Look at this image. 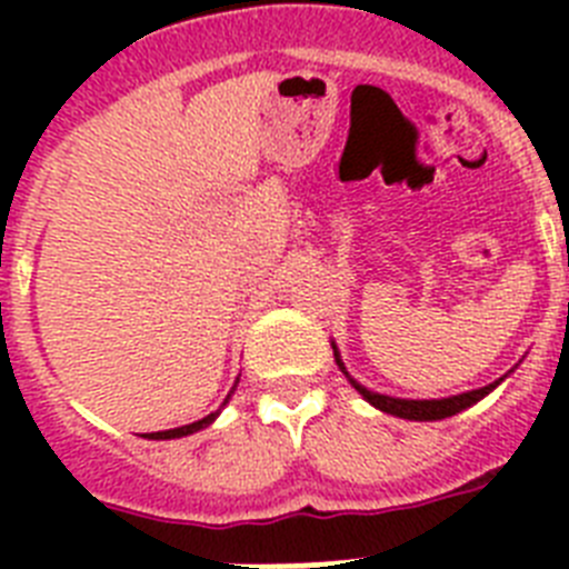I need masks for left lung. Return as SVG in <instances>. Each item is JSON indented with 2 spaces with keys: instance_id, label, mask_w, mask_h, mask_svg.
<instances>
[{
  "instance_id": "1",
  "label": "left lung",
  "mask_w": 569,
  "mask_h": 569,
  "mask_svg": "<svg viewBox=\"0 0 569 569\" xmlns=\"http://www.w3.org/2000/svg\"><path fill=\"white\" fill-rule=\"evenodd\" d=\"M333 353H336V347H333ZM336 365H339L341 373L347 376V370H345V365H341L339 353H336ZM350 381H353V379H350ZM496 385H499V381H496ZM496 385H487V387H481V390H470V393H461V396H450V399L410 401V399H390V396L373 393V390L361 387L359 381H353L356 390H359V393L365 396L370 405L379 407V410H385V413H390V416H399V419H413V421H436V419H447V416H456L459 410H465V407H470V405H476L479 399H485V396L490 393Z\"/></svg>"
}]
</instances>
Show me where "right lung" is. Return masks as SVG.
<instances>
[{"label":"right lung","mask_w":569,"mask_h":569,"mask_svg":"<svg viewBox=\"0 0 569 569\" xmlns=\"http://www.w3.org/2000/svg\"><path fill=\"white\" fill-rule=\"evenodd\" d=\"M219 416V410L210 416H204L202 421H193V425H184V427H173V430H162V433H144V439H182V436H190L196 433V430H202V427H208L210 421Z\"/></svg>","instance_id":"add662e5"}]
</instances>
